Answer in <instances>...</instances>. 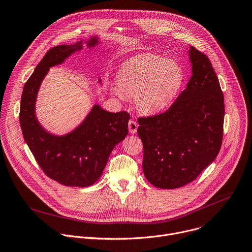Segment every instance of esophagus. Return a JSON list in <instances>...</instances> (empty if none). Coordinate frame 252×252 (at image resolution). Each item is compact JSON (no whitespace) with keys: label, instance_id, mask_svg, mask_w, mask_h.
<instances>
[{"label":"esophagus","instance_id":"obj_1","mask_svg":"<svg viewBox=\"0 0 252 252\" xmlns=\"http://www.w3.org/2000/svg\"><path fill=\"white\" fill-rule=\"evenodd\" d=\"M128 130L131 133H135L136 130H138V123L133 120L128 121Z\"/></svg>","mask_w":252,"mask_h":252}]
</instances>
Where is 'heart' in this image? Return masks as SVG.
<instances>
[{
  "mask_svg": "<svg viewBox=\"0 0 252 252\" xmlns=\"http://www.w3.org/2000/svg\"><path fill=\"white\" fill-rule=\"evenodd\" d=\"M184 81V70L175 60L156 54H142L126 61L117 74L112 93L120 96L134 97V102L145 112L166 107L177 95Z\"/></svg>",
  "mask_w": 252,
  "mask_h": 252,
  "instance_id": "b5f03b06",
  "label": "heart"
}]
</instances>
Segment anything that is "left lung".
<instances>
[{
  "label": "left lung",
  "instance_id": "obj_1",
  "mask_svg": "<svg viewBox=\"0 0 252 252\" xmlns=\"http://www.w3.org/2000/svg\"><path fill=\"white\" fill-rule=\"evenodd\" d=\"M192 76L164 112L139 118L143 170L157 188L175 189L194 181L217 157L223 138L224 96L207 57L190 46Z\"/></svg>",
  "mask_w": 252,
  "mask_h": 252
}]
</instances>
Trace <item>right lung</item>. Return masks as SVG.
I'll return each mask as SVG.
<instances>
[{"instance_id":"obj_1","label":"right lung","mask_w":252,"mask_h":252,"mask_svg":"<svg viewBox=\"0 0 252 252\" xmlns=\"http://www.w3.org/2000/svg\"><path fill=\"white\" fill-rule=\"evenodd\" d=\"M87 44L94 46L97 38H91ZM81 48L82 41H79L47 51L24 85L19 116L23 136L42 171L50 179L71 187H87L99 179L111 151L126 136L130 118L126 111L108 112L94 105L85 121L68 134H50L39 125L35 101L43 78L51 66L62 63Z\"/></svg>"}]
</instances>
